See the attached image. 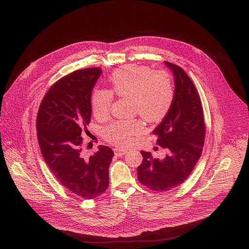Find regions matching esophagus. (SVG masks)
Segmentation results:
<instances>
[{
    "label": "esophagus",
    "instance_id": "obj_1",
    "mask_svg": "<svg viewBox=\"0 0 249 249\" xmlns=\"http://www.w3.org/2000/svg\"><path fill=\"white\" fill-rule=\"evenodd\" d=\"M127 153V150H123V149H118V148H115L114 149V154L116 157H122L123 155H125Z\"/></svg>",
    "mask_w": 249,
    "mask_h": 249
}]
</instances>
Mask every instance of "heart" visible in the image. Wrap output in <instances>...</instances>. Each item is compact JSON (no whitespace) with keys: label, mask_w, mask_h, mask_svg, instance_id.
<instances>
[{"label":"heart","mask_w":249,"mask_h":249,"mask_svg":"<svg viewBox=\"0 0 249 249\" xmlns=\"http://www.w3.org/2000/svg\"><path fill=\"white\" fill-rule=\"evenodd\" d=\"M110 90L96 89L91 97L95 118L105 119L110 113L113 94L130 97L134 114H140L148 122L161 120L171 107L174 89L169 76L164 72L152 73L147 66L126 65L116 69L109 77ZM144 130L139 119L118 120L103 129V137L117 146H127L132 137Z\"/></svg>","instance_id":"obj_1"}]
</instances>
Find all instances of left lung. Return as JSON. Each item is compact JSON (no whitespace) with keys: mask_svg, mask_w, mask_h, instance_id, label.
I'll use <instances>...</instances> for the list:
<instances>
[{"mask_svg":"<svg viewBox=\"0 0 249 249\" xmlns=\"http://www.w3.org/2000/svg\"><path fill=\"white\" fill-rule=\"evenodd\" d=\"M164 65L174 77V98L153 134L166 155L155 159L142 151L143 161L137 169L139 181L158 192L170 190L187 179L201 157L206 130L200 96L191 79L177 65L166 61Z\"/></svg>","mask_w":249,"mask_h":249,"instance_id":"obj_1","label":"left lung"}]
</instances>
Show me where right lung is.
<instances>
[{"mask_svg":"<svg viewBox=\"0 0 249 249\" xmlns=\"http://www.w3.org/2000/svg\"><path fill=\"white\" fill-rule=\"evenodd\" d=\"M100 68L78 70L56 82L39 106L36 130L42 157L57 180L84 199L101 195L109 184L108 168L114 156L109 147L85 159L83 130L90 122L92 89Z\"/></svg>","mask_w":249,"mask_h":249,"instance_id":"obj_1","label":"right lung"}]
</instances>
